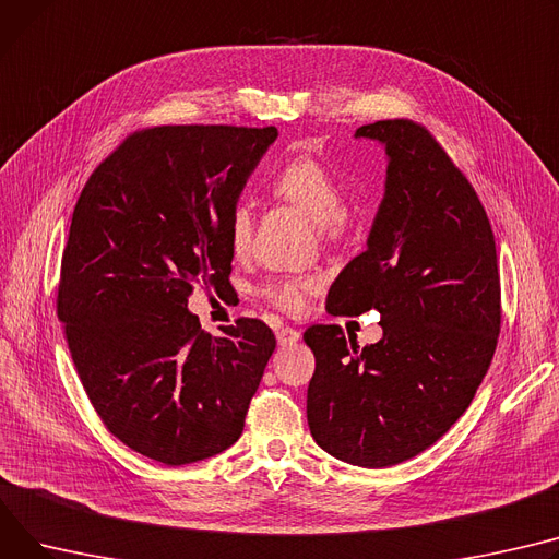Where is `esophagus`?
I'll return each instance as SVG.
<instances>
[{
  "instance_id": "1",
  "label": "esophagus",
  "mask_w": 559,
  "mask_h": 559,
  "mask_svg": "<svg viewBox=\"0 0 559 559\" xmlns=\"http://www.w3.org/2000/svg\"><path fill=\"white\" fill-rule=\"evenodd\" d=\"M276 340H278V346H294L301 342V332L294 330V328H281L276 332Z\"/></svg>"
}]
</instances>
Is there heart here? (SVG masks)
Returning a JSON list of instances; mask_svg holds the SVG:
<instances>
[{"label": "heart", "mask_w": 559, "mask_h": 559, "mask_svg": "<svg viewBox=\"0 0 559 559\" xmlns=\"http://www.w3.org/2000/svg\"><path fill=\"white\" fill-rule=\"evenodd\" d=\"M272 191L301 209L314 225L334 229L342 222L346 193L344 186L332 170H328L321 162L304 157L285 164L272 179ZM253 234V213L251 206L240 202L234 206L229 215V245L234 253L242 255L249 249ZM319 287V283L310 276H289L270 281L260 287V296L267 299L283 312L299 314L308 308L310 294Z\"/></svg>", "instance_id": "1"}]
</instances>
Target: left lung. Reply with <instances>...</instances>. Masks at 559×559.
Wrapping results in <instances>:
<instances>
[{
	"label": "left lung",
	"mask_w": 559,
	"mask_h": 559,
	"mask_svg": "<svg viewBox=\"0 0 559 559\" xmlns=\"http://www.w3.org/2000/svg\"><path fill=\"white\" fill-rule=\"evenodd\" d=\"M355 139L384 147V198L328 310H378L382 340L359 348L340 325L304 334L317 359L308 425L330 456L389 467L448 431L488 373L501 323L497 247L472 183L425 128L378 121Z\"/></svg>",
	"instance_id": "left-lung-1"
}]
</instances>
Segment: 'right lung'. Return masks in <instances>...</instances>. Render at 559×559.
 Masks as SVG:
<instances>
[{"label": "right lung", "instance_id": "1", "mask_svg": "<svg viewBox=\"0 0 559 559\" xmlns=\"http://www.w3.org/2000/svg\"><path fill=\"white\" fill-rule=\"evenodd\" d=\"M276 128L162 126L90 177L62 253L58 317L105 427L186 465L229 450L276 348L258 319L200 330L198 283H229V215Z\"/></svg>", "mask_w": 559, "mask_h": 559}]
</instances>
